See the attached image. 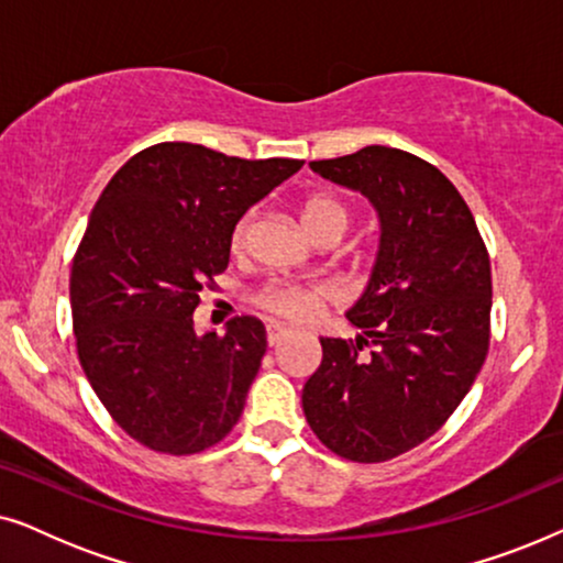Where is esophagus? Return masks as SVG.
<instances>
[{"instance_id": "obj_1", "label": "esophagus", "mask_w": 563, "mask_h": 563, "mask_svg": "<svg viewBox=\"0 0 563 563\" xmlns=\"http://www.w3.org/2000/svg\"><path fill=\"white\" fill-rule=\"evenodd\" d=\"M289 333H291V330L279 325V322H268V325H266V341H268V345H276V343L282 341V338H287Z\"/></svg>"}]
</instances>
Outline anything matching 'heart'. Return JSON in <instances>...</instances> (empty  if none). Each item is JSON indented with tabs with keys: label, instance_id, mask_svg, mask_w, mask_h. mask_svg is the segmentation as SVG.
I'll return each instance as SVG.
<instances>
[{
	"label": "heart",
	"instance_id": "b5f03b06",
	"mask_svg": "<svg viewBox=\"0 0 563 563\" xmlns=\"http://www.w3.org/2000/svg\"><path fill=\"white\" fill-rule=\"evenodd\" d=\"M351 220V210L343 199L333 195H312L305 199L302 205V222L307 233L318 235L322 230H345ZM249 243V218H241L235 222L233 233H230V253L241 256ZM330 297V289L325 284L318 282H266L256 295H253V305L274 318L289 320V322H305L310 320L322 299Z\"/></svg>",
	"mask_w": 563,
	"mask_h": 563
}]
</instances>
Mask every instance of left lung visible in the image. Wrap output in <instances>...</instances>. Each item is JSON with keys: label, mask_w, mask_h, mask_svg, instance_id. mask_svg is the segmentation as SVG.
Segmentation results:
<instances>
[{"label": "left lung", "mask_w": 563, "mask_h": 563, "mask_svg": "<svg viewBox=\"0 0 563 563\" xmlns=\"http://www.w3.org/2000/svg\"><path fill=\"white\" fill-rule=\"evenodd\" d=\"M310 166L372 199L382 243L349 312L364 335L320 338L302 410L335 456L382 464L438 433L472 389L489 351V253L459 189L412 153L366 145Z\"/></svg>", "instance_id": "1"}]
</instances>
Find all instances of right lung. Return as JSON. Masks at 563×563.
Wrapping results in <instances>:
<instances>
[{
  "mask_svg": "<svg viewBox=\"0 0 563 563\" xmlns=\"http://www.w3.org/2000/svg\"><path fill=\"white\" fill-rule=\"evenodd\" d=\"M302 164L156 143L97 199L71 266L76 353L104 410L145 449L191 456L241 420L264 322L243 314L225 335H197L195 310L228 268L235 222Z\"/></svg>",
  "mask_w": 563,
  "mask_h": 563,
  "instance_id": "1",
  "label": "right lung"
}]
</instances>
